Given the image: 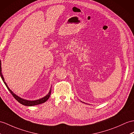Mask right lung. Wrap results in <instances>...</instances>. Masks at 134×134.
I'll return each mask as SVG.
<instances>
[{"instance_id": "1", "label": "right lung", "mask_w": 134, "mask_h": 134, "mask_svg": "<svg viewBox=\"0 0 134 134\" xmlns=\"http://www.w3.org/2000/svg\"><path fill=\"white\" fill-rule=\"evenodd\" d=\"M0 74H1V76L2 80L3 81V82H4V84L5 85L6 87H7V89H8V90L9 91V92L11 93V94L12 95V96L14 97L15 99L16 100H18V102L22 104V105H25V106H35V105H39V104H41L42 103H44L45 102H46V101L49 99V98L50 97L51 95V89L50 90L49 92L47 94V95L44 97V98H42L40 99H38V100H25L24 99H22L21 98H20L19 97L17 96L14 93H13L12 91L9 89V87H8L7 85L6 84V83L4 82V78L3 77V75L2 73V68H1V61L0 60Z\"/></svg>"}]
</instances>
